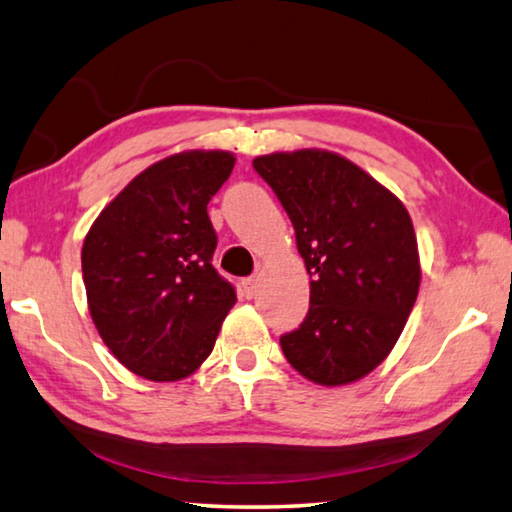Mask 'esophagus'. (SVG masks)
<instances>
[{"instance_id":"1","label":"esophagus","mask_w":512,"mask_h":512,"mask_svg":"<svg viewBox=\"0 0 512 512\" xmlns=\"http://www.w3.org/2000/svg\"><path fill=\"white\" fill-rule=\"evenodd\" d=\"M244 296L246 298H255L257 296V277H246L244 282Z\"/></svg>"}]
</instances>
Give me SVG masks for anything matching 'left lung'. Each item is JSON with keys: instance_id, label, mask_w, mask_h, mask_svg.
<instances>
[{"instance_id": "left-lung-1", "label": "left lung", "mask_w": 512, "mask_h": 512, "mask_svg": "<svg viewBox=\"0 0 512 512\" xmlns=\"http://www.w3.org/2000/svg\"><path fill=\"white\" fill-rule=\"evenodd\" d=\"M296 230L309 311L280 336L302 377L341 386L375 370L400 339L420 289L406 207L341 155L307 149L253 160Z\"/></svg>"}]
</instances>
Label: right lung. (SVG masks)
Returning a JSON list of instances; mask_svg holds the SVG:
<instances>
[{
  "label": "right lung",
  "mask_w": 512,
  "mask_h": 512,
  "mask_svg": "<svg viewBox=\"0 0 512 512\" xmlns=\"http://www.w3.org/2000/svg\"><path fill=\"white\" fill-rule=\"evenodd\" d=\"M235 155L187 151L151 164L103 210L81 264L94 325L135 375L178 381L210 357L235 287L212 266L207 203Z\"/></svg>",
  "instance_id": "obj_1"
}]
</instances>
